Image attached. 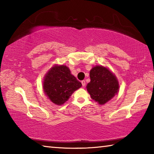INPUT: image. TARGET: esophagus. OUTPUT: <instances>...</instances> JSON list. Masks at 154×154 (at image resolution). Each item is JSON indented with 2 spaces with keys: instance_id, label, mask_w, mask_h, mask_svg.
<instances>
[{
  "instance_id": "esophagus-1",
  "label": "esophagus",
  "mask_w": 154,
  "mask_h": 154,
  "mask_svg": "<svg viewBox=\"0 0 154 154\" xmlns=\"http://www.w3.org/2000/svg\"><path fill=\"white\" fill-rule=\"evenodd\" d=\"M82 86H83V87H84L85 85V82L84 80L82 81Z\"/></svg>"
}]
</instances>
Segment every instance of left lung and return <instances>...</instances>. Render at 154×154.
Here are the masks:
<instances>
[{"instance_id":"8db88e82","label":"left lung","mask_w":154,"mask_h":154,"mask_svg":"<svg viewBox=\"0 0 154 154\" xmlns=\"http://www.w3.org/2000/svg\"><path fill=\"white\" fill-rule=\"evenodd\" d=\"M90 82L86 89L90 97L99 105L111 100L119 92V82L109 68L95 66L90 71Z\"/></svg>"}]
</instances>
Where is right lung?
I'll use <instances>...</instances> for the list:
<instances>
[{
  "label": "right lung",
  "instance_id": "right-lung-1",
  "mask_svg": "<svg viewBox=\"0 0 154 154\" xmlns=\"http://www.w3.org/2000/svg\"><path fill=\"white\" fill-rule=\"evenodd\" d=\"M82 85V83L71 74L69 68L63 64H54L43 80L44 93L56 105H63Z\"/></svg>",
  "mask_w": 154,
  "mask_h": 154
}]
</instances>
